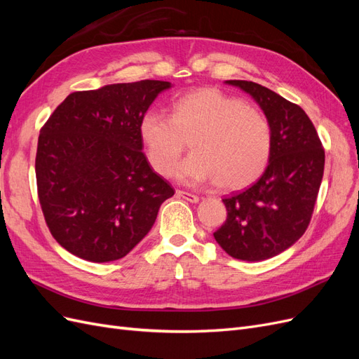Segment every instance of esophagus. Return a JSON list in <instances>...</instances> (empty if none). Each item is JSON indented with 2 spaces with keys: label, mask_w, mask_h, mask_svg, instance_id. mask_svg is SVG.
<instances>
[{
  "label": "esophagus",
  "mask_w": 359,
  "mask_h": 359,
  "mask_svg": "<svg viewBox=\"0 0 359 359\" xmlns=\"http://www.w3.org/2000/svg\"><path fill=\"white\" fill-rule=\"evenodd\" d=\"M177 196L186 199L187 202H191V203H198L199 202V196H196V194H193V193H189V191L177 190Z\"/></svg>",
  "instance_id": "1"
}]
</instances>
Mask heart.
I'll return each instance as SVG.
<instances>
[{"label": "heart", "mask_w": 359, "mask_h": 359, "mask_svg": "<svg viewBox=\"0 0 359 359\" xmlns=\"http://www.w3.org/2000/svg\"><path fill=\"white\" fill-rule=\"evenodd\" d=\"M148 163L169 177L186 144L193 154L175 170L186 184L215 182L222 190L248 186L265 170L273 136L266 116L219 88H198L172 103L170 118L149 111L139 123Z\"/></svg>", "instance_id": "b5f03b06"}]
</instances>
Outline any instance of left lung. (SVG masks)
<instances>
[{"mask_svg":"<svg viewBox=\"0 0 359 359\" xmlns=\"http://www.w3.org/2000/svg\"><path fill=\"white\" fill-rule=\"evenodd\" d=\"M250 94L273 136L268 166L252 187L223 199L227 219L214 232L224 252L257 262L295 244L307 231L323 177L325 151L301 107L250 81H226Z\"/></svg>","mask_w":359,"mask_h":359,"instance_id":"left-lung-1","label":"left lung"}]
</instances>
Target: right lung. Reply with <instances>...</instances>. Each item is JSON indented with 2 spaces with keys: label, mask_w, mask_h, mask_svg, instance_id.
<instances>
[{
  "label": "right lung",
  "mask_w": 359,
  "mask_h": 359,
  "mask_svg": "<svg viewBox=\"0 0 359 359\" xmlns=\"http://www.w3.org/2000/svg\"><path fill=\"white\" fill-rule=\"evenodd\" d=\"M165 81L67 95L41 127L36 178L52 236L90 262L124 257L153 227L170 184L142 153L139 123Z\"/></svg>",
  "instance_id": "right-lung-1"
}]
</instances>
